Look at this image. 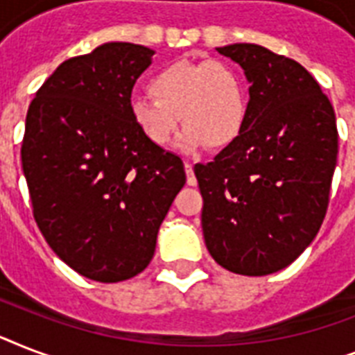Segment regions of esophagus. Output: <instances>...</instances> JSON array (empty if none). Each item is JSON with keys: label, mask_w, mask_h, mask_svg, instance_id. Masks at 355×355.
Wrapping results in <instances>:
<instances>
[{"label": "esophagus", "mask_w": 355, "mask_h": 355, "mask_svg": "<svg viewBox=\"0 0 355 355\" xmlns=\"http://www.w3.org/2000/svg\"><path fill=\"white\" fill-rule=\"evenodd\" d=\"M184 169H186V175H188V186H195L197 184V178H195V173H193V166L186 162L184 164Z\"/></svg>", "instance_id": "34e87169"}]
</instances>
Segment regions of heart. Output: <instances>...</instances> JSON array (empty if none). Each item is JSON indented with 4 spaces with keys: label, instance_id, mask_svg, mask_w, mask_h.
I'll list each match as a JSON object with an SVG mask.
<instances>
[{
    "label": "heart",
    "instance_id": "1",
    "mask_svg": "<svg viewBox=\"0 0 355 355\" xmlns=\"http://www.w3.org/2000/svg\"><path fill=\"white\" fill-rule=\"evenodd\" d=\"M150 97H134L128 110L149 144L167 147L178 130L184 150L202 145L227 147L241 136L248 118V96L241 75L221 60H177L149 80Z\"/></svg>",
    "mask_w": 355,
    "mask_h": 355
}]
</instances>
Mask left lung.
Masks as SVG:
<instances>
[{"instance_id": "left-lung-1", "label": "left lung", "mask_w": 355, "mask_h": 355, "mask_svg": "<svg viewBox=\"0 0 355 355\" xmlns=\"http://www.w3.org/2000/svg\"><path fill=\"white\" fill-rule=\"evenodd\" d=\"M245 69L247 125L214 162L197 164L202 234L230 272L265 276L293 263L324 221L339 134L308 69L256 44L217 47Z\"/></svg>"}]
</instances>
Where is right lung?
I'll use <instances>...</instances> for the list:
<instances>
[{"label":"right lung","mask_w":355,"mask_h":355,"mask_svg":"<svg viewBox=\"0 0 355 355\" xmlns=\"http://www.w3.org/2000/svg\"><path fill=\"white\" fill-rule=\"evenodd\" d=\"M153 53L108 42L64 60L25 119L21 167L36 225L64 263L103 284L149 265L186 184L182 160L149 144L128 110Z\"/></svg>","instance_id":"1"}]
</instances>
